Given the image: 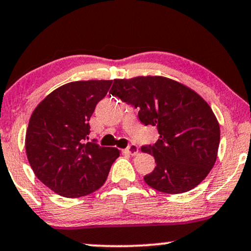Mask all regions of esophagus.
Wrapping results in <instances>:
<instances>
[{
  "instance_id": "esophagus-1",
  "label": "esophagus",
  "mask_w": 251,
  "mask_h": 251,
  "mask_svg": "<svg viewBox=\"0 0 251 251\" xmlns=\"http://www.w3.org/2000/svg\"><path fill=\"white\" fill-rule=\"evenodd\" d=\"M126 152L128 154H131V156H135V154H137L138 152V147L134 143H131L130 145H129L128 148L126 149Z\"/></svg>"
}]
</instances>
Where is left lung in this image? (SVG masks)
Returning a JSON list of instances; mask_svg holds the SVG:
<instances>
[{"label":"left lung","mask_w":251,"mask_h":251,"mask_svg":"<svg viewBox=\"0 0 251 251\" xmlns=\"http://www.w3.org/2000/svg\"><path fill=\"white\" fill-rule=\"evenodd\" d=\"M113 97L138 109L145 126H156L159 138L142 147L156 168L144 181L163 193H184L207 177L216 160L220 126L208 103L186 86L164 76L114 80Z\"/></svg>","instance_id":"obj_1"}]
</instances>
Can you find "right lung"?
Returning <instances> with one entry per match:
<instances>
[{
	"label": "right lung",
	"mask_w": 251,
	"mask_h": 251,
	"mask_svg": "<svg viewBox=\"0 0 251 251\" xmlns=\"http://www.w3.org/2000/svg\"><path fill=\"white\" fill-rule=\"evenodd\" d=\"M111 80L66 83L49 94L31 115L26 156L36 177L59 196H87L104 184L120 156L116 148L86 142L92 114Z\"/></svg>",
	"instance_id": "right-lung-1"
}]
</instances>
